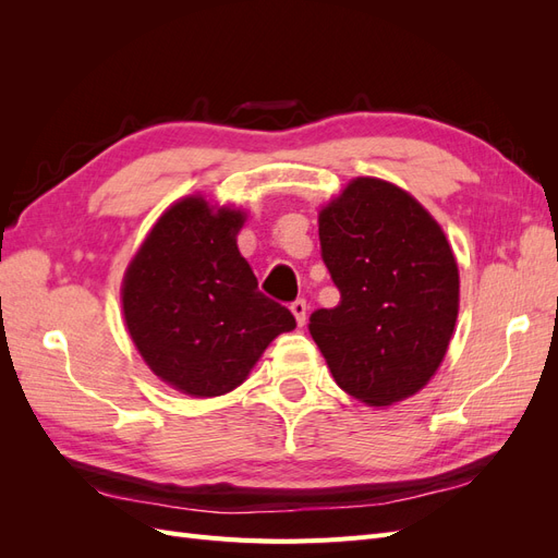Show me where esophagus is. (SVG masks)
<instances>
[{
  "label": "esophagus",
  "mask_w": 558,
  "mask_h": 558,
  "mask_svg": "<svg viewBox=\"0 0 558 558\" xmlns=\"http://www.w3.org/2000/svg\"><path fill=\"white\" fill-rule=\"evenodd\" d=\"M291 312H293V316L298 320V326H305V320H307V302L302 300V298H298L295 302H291Z\"/></svg>",
  "instance_id": "34e87169"
}]
</instances>
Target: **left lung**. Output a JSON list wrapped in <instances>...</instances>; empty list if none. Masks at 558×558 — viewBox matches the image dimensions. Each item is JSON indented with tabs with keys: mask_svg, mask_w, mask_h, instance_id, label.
<instances>
[{
	"mask_svg": "<svg viewBox=\"0 0 558 558\" xmlns=\"http://www.w3.org/2000/svg\"><path fill=\"white\" fill-rule=\"evenodd\" d=\"M320 258L340 305L310 332L337 386L386 408L440 367L459 316V267L435 218L398 185L359 177L318 214Z\"/></svg>",
	"mask_w": 558,
	"mask_h": 558,
	"instance_id": "8db88e82",
	"label": "left lung"
}]
</instances>
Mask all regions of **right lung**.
I'll use <instances>...</instances> for the list:
<instances>
[{"mask_svg": "<svg viewBox=\"0 0 558 558\" xmlns=\"http://www.w3.org/2000/svg\"><path fill=\"white\" fill-rule=\"evenodd\" d=\"M240 209H214L202 195L167 209L123 279L132 342L154 373L193 398L238 388L293 314L258 291L238 248Z\"/></svg>", "mask_w": 558, "mask_h": 558, "instance_id": "right-lung-1", "label": "right lung"}]
</instances>
